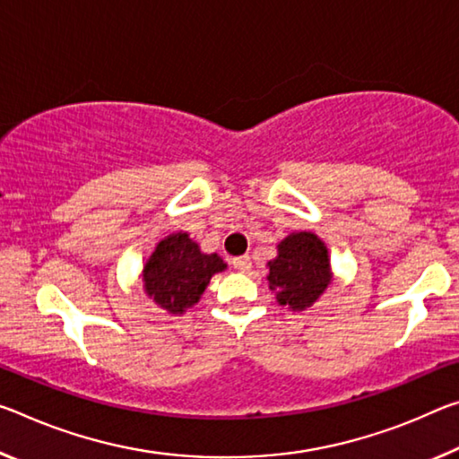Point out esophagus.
<instances>
[{
    "label": "esophagus",
    "instance_id": "34e87169",
    "mask_svg": "<svg viewBox=\"0 0 459 459\" xmlns=\"http://www.w3.org/2000/svg\"><path fill=\"white\" fill-rule=\"evenodd\" d=\"M232 265H235V269H238V272H249V267H251V257H249V255L235 257V259H232Z\"/></svg>",
    "mask_w": 459,
    "mask_h": 459
}]
</instances>
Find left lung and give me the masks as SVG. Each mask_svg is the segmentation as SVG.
<instances>
[{"instance_id": "1", "label": "left lung", "mask_w": 459, "mask_h": 459, "mask_svg": "<svg viewBox=\"0 0 459 459\" xmlns=\"http://www.w3.org/2000/svg\"><path fill=\"white\" fill-rule=\"evenodd\" d=\"M269 290L281 307L307 310L331 283V259L326 245L315 232L300 230L278 245V257L267 264Z\"/></svg>"}]
</instances>
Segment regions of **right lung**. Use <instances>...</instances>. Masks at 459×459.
Returning <instances> with one entry per match:
<instances>
[{"label": "right lung", "mask_w": 459, "mask_h": 459, "mask_svg": "<svg viewBox=\"0 0 459 459\" xmlns=\"http://www.w3.org/2000/svg\"><path fill=\"white\" fill-rule=\"evenodd\" d=\"M227 264L216 253L200 251L187 232H173L152 251L143 269L144 292L171 315H184L200 300L214 273Z\"/></svg>", "instance_id": "obj_1"}]
</instances>
